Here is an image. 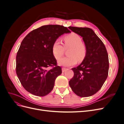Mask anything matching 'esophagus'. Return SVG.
I'll return each instance as SVG.
<instances>
[{
	"label": "esophagus",
	"mask_w": 124,
	"mask_h": 124,
	"mask_svg": "<svg viewBox=\"0 0 124 124\" xmlns=\"http://www.w3.org/2000/svg\"><path fill=\"white\" fill-rule=\"evenodd\" d=\"M67 70H68V68H64V67H63V68H62V72H65V71Z\"/></svg>",
	"instance_id": "34e87169"
}]
</instances>
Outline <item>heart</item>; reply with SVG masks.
I'll return each mask as SVG.
<instances>
[{"label":"heart","mask_w":124,"mask_h":124,"mask_svg":"<svg viewBox=\"0 0 124 124\" xmlns=\"http://www.w3.org/2000/svg\"><path fill=\"white\" fill-rule=\"evenodd\" d=\"M63 46L59 40H56L52 46V53L56 59L58 60L64 54L65 50L68 57L61 59L58 61L59 65L64 66H72L78 63L83 62L87 53V47L82 42L81 37L77 33L72 32L63 38Z\"/></svg>","instance_id":"obj_1"}]
</instances>
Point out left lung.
I'll return each mask as SVG.
<instances>
[{"label": "left lung", "instance_id": "left-lung-1", "mask_svg": "<svg viewBox=\"0 0 124 124\" xmlns=\"http://www.w3.org/2000/svg\"><path fill=\"white\" fill-rule=\"evenodd\" d=\"M83 37L87 53L84 61L72 68L74 76L69 84L78 96L84 97L94 95L102 87L108 76L109 62L106 46L91 28L68 27Z\"/></svg>", "mask_w": 124, "mask_h": 124}]
</instances>
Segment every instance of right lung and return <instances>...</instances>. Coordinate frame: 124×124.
<instances>
[{"label": "right lung", "mask_w": 124, "mask_h": 124, "mask_svg": "<svg viewBox=\"0 0 124 124\" xmlns=\"http://www.w3.org/2000/svg\"><path fill=\"white\" fill-rule=\"evenodd\" d=\"M69 32L62 25H44L30 32L22 41L16 57V72L27 92L42 97L53 89L56 78L62 71L57 65L52 46L60 36ZM48 66L52 68L47 70Z\"/></svg>", "instance_id": "obj_1"}]
</instances>
